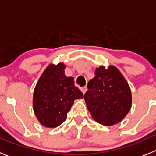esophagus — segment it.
<instances>
[{
  "label": "esophagus",
  "instance_id": "34e87169",
  "mask_svg": "<svg viewBox=\"0 0 156 156\" xmlns=\"http://www.w3.org/2000/svg\"><path fill=\"white\" fill-rule=\"evenodd\" d=\"M81 91H82L83 94H85L87 91V86H84V87H81Z\"/></svg>",
  "mask_w": 156,
  "mask_h": 156
}]
</instances>
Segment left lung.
Here are the masks:
<instances>
[{
  "label": "left lung",
  "instance_id": "obj_1",
  "mask_svg": "<svg viewBox=\"0 0 156 156\" xmlns=\"http://www.w3.org/2000/svg\"><path fill=\"white\" fill-rule=\"evenodd\" d=\"M84 98L91 117L104 126H113L126 116L132 107V93L124 76L115 66L96 68L88 83Z\"/></svg>",
  "mask_w": 156,
  "mask_h": 156
}]
</instances>
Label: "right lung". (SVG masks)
<instances>
[{"label": "right lung", "instance_id": "obj_1", "mask_svg": "<svg viewBox=\"0 0 156 156\" xmlns=\"http://www.w3.org/2000/svg\"><path fill=\"white\" fill-rule=\"evenodd\" d=\"M64 63L50 65L37 82L33 95V109L42 126L55 128L67 119L75 99L84 98L75 86L72 77L65 75Z\"/></svg>", "mask_w": 156, "mask_h": 156}]
</instances>
